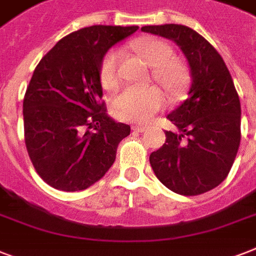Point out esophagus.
<instances>
[{
  "label": "esophagus",
  "mask_w": 256,
  "mask_h": 256,
  "mask_svg": "<svg viewBox=\"0 0 256 256\" xmlns=\"http://www.w3.org/2000/svg\"><path fill=\"white\" fill-rule=\"evenodd\" d=\"M132 130L136 132H144V130H146V128H144V126H140V124H134L132 128Z\"/></svg>",
  "instance_id": "1"
}]
</instances>
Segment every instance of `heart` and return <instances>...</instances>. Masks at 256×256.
Segmentation results:
<instances>
[{"instance_id":"heart-1","label":"heart","mask_w":256,"mask_h":256,"mask_svg":"<svg viewBox=\"0 0 256 256\" xmlns=\"http://www.w3.org/2000/svg\"><path fill=\"white\" fill-rule=\"evenodd\" d=\"M128 49L140 61L152 69L154 81L171 98L180 96L187 84V72L182 64L174 61V50L166 42L154 38H142L128 45ZM120 56L110 52L100 68V86L106 92H114L120 84ZM164 104L162 92L156 88H126L114 98L112 112L118 120L146 124Z\"/></svg>"}]
</instances>
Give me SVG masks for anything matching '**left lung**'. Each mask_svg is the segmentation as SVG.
<instances>
[{
  "mask_svg": "<svg viewBox=\"0 0 256 256\" xmlns=\"http://www.w3.org/2000/svg\"><path fill=\"white\" fill-rule=\"evenodd\" d=\"M180 48L191 74L188 96L168 116L176 130L150 154L156 178L180 195L212 190L226 179L240 144V100L220 54L191 28L144 26Z\"/></svg>",
  "mask_w": 256,
  "mask_h": 256,
  "instance_id": "left-lung-1",
  "label": "left lung"
}]
</instances>
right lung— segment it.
Listing matches in <instances>:
<instances>
[{
    "label": "right lung",
    "instance_id": "add662e5",
    "mask_svg": "<svg viewBox=\"0 0 256 256\" xmlns=\"http://www.w3.org/2000/svg\"><path fill=\"white\" fill-rule=\"evenodd\" d=\"M138 26L94 25L56 44L34 70L24 98L25 144L54 188L85 190L112 168L130 126L106 114L100 68L108 50Z\"/></svg>",
    "mask_w": 256,
    "mask_h": 256
}]
</instances>
